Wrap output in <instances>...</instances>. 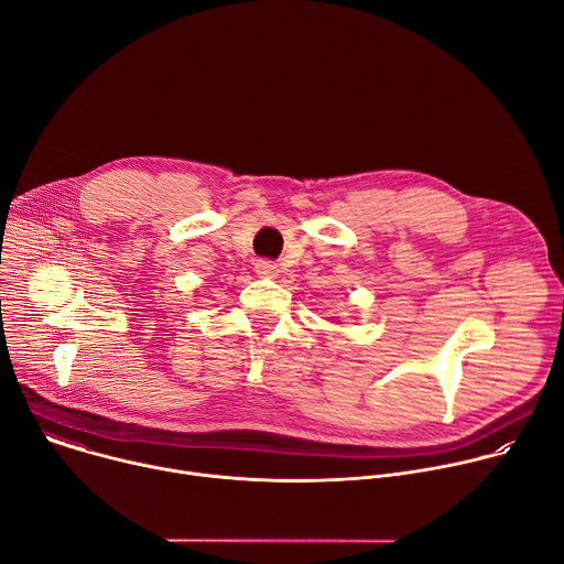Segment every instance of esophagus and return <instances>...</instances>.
Here are the masks:
<instances>
[{
  "instance_id": "obj_1",
  "label": "esophagus",
  "mask_w": 564,
  "mask_h": 564,
  "mask_svg": "<svg viewBox=\"0 0 564 564\" xmlns=\"http://www.w3.org/2000/svg\"><path fill=\"white\" fill-rule=\"evenodd\" d=\"M254 270H257L261 276H276V274H279V265H276L274 261H270V259H259V261L254 263Z\"/></svg>"
}]
</instances>
